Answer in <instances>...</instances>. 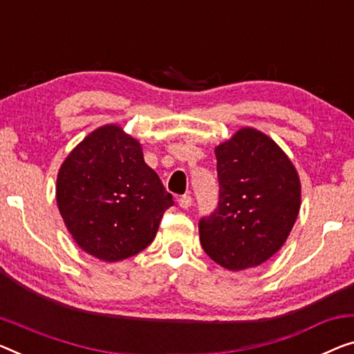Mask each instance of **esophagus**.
<instances>
[{"label":"esophagus","instance_id":"34e87169","mask_svg":"<svg viewBox=\"0 0 354 354\" xmlns=\"http://www.w3.org/2000/svg\"><path fill=\"white\" fill-rule=\"evenodd\" d=\"M178 205L184 209H187L192 205V197L191 195H183V197L178 198Z\"/></svg>","mask_w":354,"mask_h":354}]
</instances>
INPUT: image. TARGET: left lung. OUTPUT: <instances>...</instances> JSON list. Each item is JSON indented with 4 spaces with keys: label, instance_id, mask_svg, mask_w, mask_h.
<instances>
[{
    "label": "left lung",
    "instance_id": "left-lung-1",
    "mask_svg": "<svg viewBox=\"0 0 354 354\" xmlns=\"http://www.w3.org/2000/svg\"><path fill=\"white\" fill-rule=\"evenodd\" d=\"M218 208L198 223L205 252L227 270L257 267L275 254L300 209L297 171L275 141L241 129L214 149Z\"/></svg>",
    "mask_w": 354,
    "mask_h": 354
}]
</instances>
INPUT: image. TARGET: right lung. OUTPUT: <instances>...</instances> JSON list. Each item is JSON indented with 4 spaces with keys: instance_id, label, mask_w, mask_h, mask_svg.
<instances>
[{
    "instance_id": "obj_1",
    "label": "right lung",
    "mask_w": 354,
    "mask_h": 354,
    "mask_svg": "<svg viewBox=\"0 0 354 354\" xmlns=\"http://www.w3.org/2000/svg\"><path fill=\"white\" fill-rule=\"evenodd\" d=\"M57 205L87 254L118 262L151 245L173 197L146 165L140 141L109 124L87 135L62 163Z\"/></svg>"
}]
</instances>
